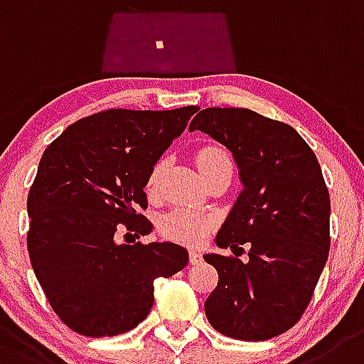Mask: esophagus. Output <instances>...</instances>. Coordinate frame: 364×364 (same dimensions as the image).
<instances>
[{
    "label": "esophagus",
    "mask_w": 364,
    "mask_h": 364,
    "mask_svg": "<svg viewBox=\"0 0 364 364\" xmlns=\"http://www.w3.org/2000/svg\"><path fill=\"white\" fill-rule=\"evenodd\" d=\"M188 257H190V264H198V263H201V261H203V255L199 254L198 250H190Z\"/></svg>",
    "instance_id": "obj_1"
}]
</instances>
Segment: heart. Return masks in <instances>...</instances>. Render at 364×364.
I'll use <instances>...</instances> for the list:
<instances>
[{
    "mask_svg": "<svg viewBox=\"0 0 364 364\" xmlns=\"http://www.w3.org/2000/svg\"><path fill=\"white\" fill-rule=\"evenodd\" d=\"M196 161H198L199 172H206L212 166L219 165V163L230 161L227 152L219 146H203L196 154ZM163 168L165 163L158 161L150 170L149 178H146V192L149 196H156L159 190V181H161ZM210 227V219L205 218L201 214L188 210V208H174L172 212L165 214L159 221V230L166 235V237L179 241V243H188L194 245L199 243L205 237L206 230Z\"/></svg>",
    "mask_w": 364,
    "mask_h": 364,
    "instance_id": "obj_1",
    "label": "heart"
}]
</instances>
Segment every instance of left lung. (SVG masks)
<instances>
[{"instance_id": "8db88e82", "label": "left lung", "mask_w": 364, "mask_h": 364, "mask_svg": "<svg viewBox=\"0 0 364 364\" xmlns=\"http://www.w3.org/2000/svg\"><path fill=\"white\" fill-rule=\"evenodd\" d=\"M227 146L243 190L205 254L219 283L205 301L223 336L264 341L292 328L309 306L330 250V196L316 154L290 125L248 109H205L190 123Z\"/></svg>"}]
</instances>
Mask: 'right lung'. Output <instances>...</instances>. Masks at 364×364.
<instances>
[{"label": "right lung", "instance_id": "1", "mask_svg": "<svg viewBox=\"0 0 364 364\" xmlns=\"http://www.w3.org/2000/svg\"><path fill=\"white\" fill-rule=\"evenodd\" d=\"M196 112L105 110L76 121L43 152L27 199L28 255L52 310L74 332L136 328L152 309L154 281L188 263L176 243L119 245L117 235L150 234L146 178Z\"/></svg>", "mask_w": 364, "mask_h": 364}]
</instances>
